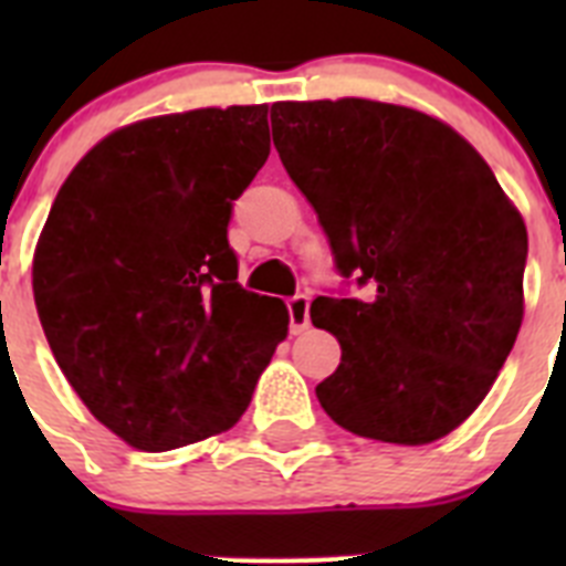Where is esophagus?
<instances>
[{
    "label": "esophagus",
    "instance_id": "obj_1",
    "mask_svg": "<svg viewBox=\"0 0 566 566\" xmlns=\"http://www.w3.org/2000/svg\"><path fill=\"white\" fill-rule=\"evenodd\" d=\"M289 328H292V334H300L306 332L308 328V297L306 294H294V297H289Z\"/></svg>",
    "mask_w": 566,
    "mask_h": 566
}]
</instances>
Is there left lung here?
I'll list each match as a JSON object with an SVG mask.
<instances>
[{"mask_svg":"<svg viewBox=\"0 0 566 566\" xmlns=\"http://www.w3.org/2000/svg\"><path fill=\"white\" fill-rule=\"evenodd\" d=\"M272 138L343 277L317 297L339 339L323 411L365 439L428 444L476 411L524 317L527 229L493 169L439 118L368 98L272 104Z\"/></svg>","mask_w":566,"mask_h":566,"instance_id":"1","label":"left lung"}]
</instances>
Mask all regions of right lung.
<instances>
[{
    "mask_svg": "<svg viewBox=\"0 0 566 566\" xmlns=\"http://www.w3.org/2000/svg\"><path fill=\"white\" fill-rule=\"evenodd\" d=\"M269 107L115 129L73 167L33 254V297L90 413L138 451L227 431L289 334L283 300L238 283L232 203L269 158Z\"/></svg>",
    "mask_w": 566,
    "mask_h": 566,
    "instance_id": "1",
    "label": "right lung"
}]
</instances>
